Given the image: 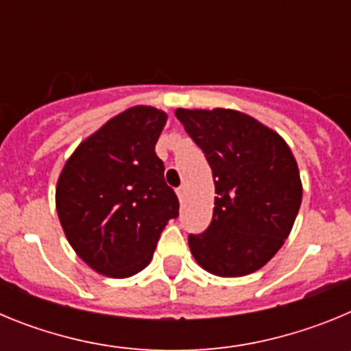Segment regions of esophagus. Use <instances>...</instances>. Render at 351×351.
<instances>
[{
  "mask_svg": "<svg viewBox=\"0 0 351 351\" xmlns=\"http://www.w3.org/2000/svg\"><path fill=\"white\" fill-rule=\"evenodd\" d=\"M184 195H186V190H184V186H181V188H178V197H179V200H184Z\"/></svg>",
  "mask_w": 351,
  "mask_h": 351,
  "instance_id": "34e87169",
  "label": "esophagus"
}]
</instances>
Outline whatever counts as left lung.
Listing matches in <instances>:
<instances>
[{"label":"left lung","instance_id":"1","mask_svg":"<svg viewBox=\"0 0 351 351\" xmlns=\"http://www.w3.org/2000/svg\"><path fill=\"white\" fill-rule=\"evenodd\" d=\"M176 116L213 170L214 209L188 244L198 265L221 278L263 267L283 246L302 200L297 161L287 142L251 116L230 108Z\"/></svg>","mask_w":351,"mask_h":351}]
</instances>
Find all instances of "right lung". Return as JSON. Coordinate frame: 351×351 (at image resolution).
Instances as JSON below:
<instances>
[{"instance_id": "1", "label": "right lung", "mask_w": 351, "mask_h": 351, "mask_svg": "<svg viewBox=\"0 0 351 351\" xmlns=\"http://www.w3.org/2000/svg\"><path fill=\"white\" fill-rule=\"evenodd\" d=\"M167 114L137 105L107 121L68 158L56 209L70 246L100 274L128 278L151 262L178 195L154 145Z\"/></svg>"}]
</instances>
